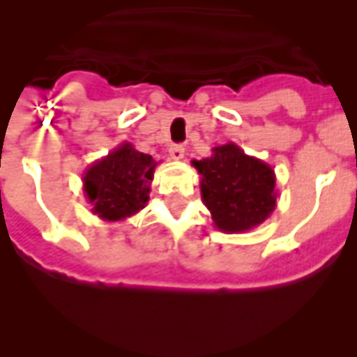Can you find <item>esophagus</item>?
<instances>
[{
  "label": "esophagus",
  "instance_id": "obj_1",
  "mask_svg": "<svg viewBox=\"0 0 357 357\" xmlns=\"http://www.w3.org/2000/svg\"><path fill=\"white\" fill-rule=\"evenodd\" d=\"M168 155H170V159H174V161H181L185 157V148L181 144H172L168 148Z\"/></svg>",
  "mask_w": 357,
  "mask_h": 357
}]
</instances>
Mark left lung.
I'll list each match as a JSON object with an SVG mask.
<instances>
[{
    "mask_svg": "<svg viewBox=\"0 0 357 357\" xmlns=\"http://www.w3.org/2000/svg\"><path fill=\"white\" fill-rule=\"evenodd\" d=\"M202 176V200L224 234L259 226L276 207V176L266 162L246 155L237 144L217 146L213 155L192 161Z\"/></svg>",
    "mask_w": 357,
    "mask_h": 357,
    "instance_id": "left-lung-1",
    "label": "left lung"
}]
</instances>
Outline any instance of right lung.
Returning a JSON list of instances; mask_svg holds the SVG:
<instances>
[{
    "label": "right lung",
    "mask_w": 357,
    "mask_h": 357,
    "mask_svg": "<svg viewBox=\"0 0 357 357\" xmlns=\"http://www.w3.org/2000/svg\"><path fill=\"white\" fill-rule=\"evenodd\" d=\"M155 167L153 157L137 151L129 142L91 165L83 176V189L92 213L109 222L139 213L150 198Z\"/></svg>",
    "instance_id": "1"
}]
</instances>
